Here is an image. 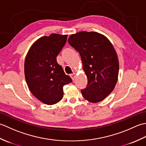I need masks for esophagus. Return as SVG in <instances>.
Segmentation results:
<instances>
[{
	"mask_svg": "<svg viewBox=\"0 0 146 146\" xmlns=\"http://www.w3.org/2000/svg\"><path fill=\"white\" fill-rule=\"evenodd\" d=\"M70 77L71 78V79H72L73 80H74V78H75V73H73V74H71Z\"/></svg>",
	"mask_w": 146,
	"mask_h": 146,
	"instance_id": "1",
	"label": "esophagus"
}]
</instances>
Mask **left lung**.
Returning a JSON list of instances; mask_svg holds the SVG:
<instances>
[{
    "label": "left lung",
    "mask_w": 146,
    "mask_h": 146,
    "mask_svg": "<svg viewBox=\"0 0 146 146\" xmlns=\"http://www.w3.org/2000/svg\"><path fill=\"white\" fill-rule=\"evenodd\" d=\"M68 43L81 56L88 79L83 97L93 103L103 100L113 91L119 70L118 57L106 37L96 32L83 31L70 36Z\"/></svg>",
    "instance_id": "left-lung-1"
}]
</instances>
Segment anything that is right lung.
Instances as JSON below:
<instances>
[{
	"label": "right lung",
	"instance_id": "1",
	"mask_svg": "<svg viewBox=\"0 0 146 146\" xmlns=\"http://www.w3.org/2000/svg\"><path fill=\"white\" fill-rule=\"evenodd\" d=\"M67 35L51 34L34 43L24 63V73L32 94L47 105H53L63 97V86L72 82L57 63L56 57L66 42Z\"/></svg>",
	"mask_w": 146,
	"mask_h": 146
}]
</instances>
